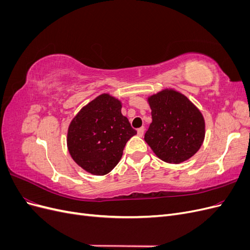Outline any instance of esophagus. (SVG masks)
I'll use <instances>...</instances> for the list:
<instances>
[{"label": "esophagus", "instance_id": "obj_1", "mask_svg": "<svg viewBox=\"0 0 250 250\" xmlns=\"http://www.w3.org/2000/svg\"><path fill=\"white\" fill-rule=\"evenodd\" d=\"M144 131H145V128H144V127H141V128H139V129H138V135H139V137H143V134H144Z\"/></svg>", "mask_w": 250, "mask_h": 250}]
</instances>
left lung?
Returning <instances> with one entry per match:
<instances>
[{
    "mask_svg": "<svg viewBox=\"0 0 250 250\" xmlns=\"http://www.w3.org/2000/svg\"><path fill=\"white\" fill-rule=\"evenodd\" d=\"M151 122L145 142L160 160L180 164L200 149L206 137L201 111L184 94L164 88L147 98Z\"/></svg>",
    "mask_w": 250,
    "mask_h": 250,
    "instance_id": "8db88e82",
    "label": "left lung"
}]
</instances>
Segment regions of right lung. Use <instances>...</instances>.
<instances>
[{"label":"right lung","instance_id":"obj_1","mask_svg":"<svg viewBox=\"0 0 250 250\" xmlns=\"http://www.w3.org/2000/svg\"><path fill=\"white\" fill-rule=\"evenodd\" d=\"M121 108L116 97L101 94L78 111L67 128L70 155L93 175L102 176L115 168L127 141L137 134Z\"/></svg>","mask_w":250,"mask_h":250}]
</instances>
